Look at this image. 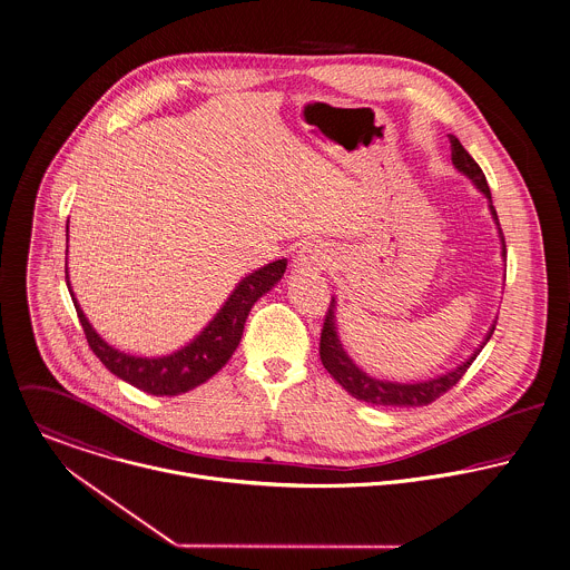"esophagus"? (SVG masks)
Instances as JSON below:
<instances>
[{
  "label": "esophagus",
  "instance_id": "1",
  "mask_svg": "<svg viewBox=\"0 0 570 570\" xmlns=\"http://www.w3.org/2000/svg\"><path fill=\"white\" fill-rule=\"evenodd\" d=\"M332 263L330 249L321 243H305L296 256H294V267L301 274H318Z\"/></svg>",
  "mask_w": 570,
  "mask_h": 570
}]
</instances>
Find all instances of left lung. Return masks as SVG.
<instances>
[{
    "mask_svg": "<svg viewBox=\"0 0 570 570\" xmlns=\"http://www.w3.org/2000/svg\"><path fill=\"white\" fill-rule=\"evenodd\" d=\"M449 141H451V164H453V168L460 175H464L489 200V212H491V218H493V223L498 227V236H500V243H502V258L507 261L504 236H502V229H500L498 212L493 207L491 190H489V184L484 179V173L480 170V166L473 161V157L462 148V144L453 135H449ZM336 305L338 303L332 296V305H330V312L325 316V325H323V334H321V361H323V367L330 372V376L336 380L350 395H354L361 402L376 404V406H424V404L433 402L435 397H440L444 391H449L458 380L464 376L469 365L478 358V354L484 350V345L493 336L495 321H498V316H495V321L489 327V332L484 334L482 343L458 367H453V370H449V372H444L440 376H433V379L397 382V380L376 379V376L367 374L347 354V350L343 347V341L338 336Z\"/></svg>",
    "mask_w": 570,
    "mask_h": 570,
    "instance_id": "obj_1",
    "label": "left lung"
}]
</instances>
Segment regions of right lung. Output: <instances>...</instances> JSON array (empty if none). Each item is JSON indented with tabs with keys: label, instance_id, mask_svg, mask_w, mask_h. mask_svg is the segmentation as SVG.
I'll return each instance as SVG.
<instances>
[{
	"label": "right lung",
	"instance_id": "add662e5",
	"mask_svg": "<svg viewBox=\"0 0 570 570\" xmlns=\"http://www.w3.org/2000/svg\"><path fill=\"white\" fill-rule=\"evenodd\" d=\"M66 243H68V225H66ZM68 254V247H66ZM287 269V258L272 261L252 274L243 276L214 318L173 354L164 356H137L130 352H121L108 341H104L97 330L90 325L88 316L83 314L79 301L75 298L70 276H68V261H66V285L72 296L79 323L86 332L88 345L95 356L110 370L117 379L126 380L128 384L150 393V395H179L196 389L198 384L207 382L218 370L227 365L232 354L236 352L245 321L254 307V303L272 292L274 285L283 278Z\"/></svg>",
	"mask_w": 570,
	"mask_h": 570
}]
</instances>
